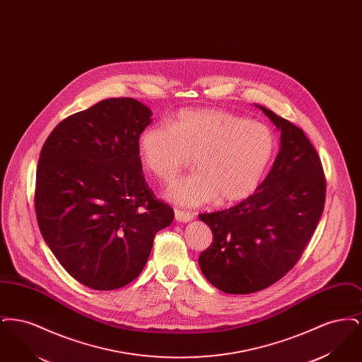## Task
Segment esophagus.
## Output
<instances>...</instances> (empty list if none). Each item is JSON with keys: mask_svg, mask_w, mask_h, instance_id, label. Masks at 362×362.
I'll use <instances>...</instances> for the list:
<instances>
[{"mask_svg": "<svg viewBox=\"0 0 362 362\" xmlns=\"http://www.w3.org/2000/svg\"><path fill=\"white\" fill-rule=\"evenodd\" d=\"M175 218L179 223H189L194 218V214L189 211H183V210H175Z\"/></svg>", "mask_w": 362, "mask_h": 362, "instance_id": "34e87169", "label": "esophagus"}]
</instances>
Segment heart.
<instances>
[{
  "instance_id": "heart-1",
  "label": "heart",
  "mask_w": 362,
  "mask_h": 362,
  "mask_svg": "<svg viewBox=\"0 0 362 362\" xmlns=\"http://www.w3.org/2000/svg\"><path fill=\"white\" fill-rule=\"evenodd\" d=\"M276 151V134L269 126L216 108L183 110L170 127L151 126L139 138L142 163L164 182L173 180L194 157L198 173L167 189V197L182 206L214 199L230 205L248 198Z\"/></svg>"
}]
</instances>
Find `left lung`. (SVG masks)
Wrapping results in <instances>:
<instances>
[{"instance_id":"1","label":"left lung","mask_w":362,"mask_h":362,"mask_svg":"<svg viewBox=\"0 0 362 362\" xmlns=\"http://www.w3.org/2000/svg\"><path fill=\"white\" fill-rule=\"evenodd\" d=\"M257 107L281 132L273 168L240 204L199 214L213 232L199 267L213 286L229 294L259 292L285 276L301 258L326 201L322 161L305 133Z\"/></svg>"}]
</instances>
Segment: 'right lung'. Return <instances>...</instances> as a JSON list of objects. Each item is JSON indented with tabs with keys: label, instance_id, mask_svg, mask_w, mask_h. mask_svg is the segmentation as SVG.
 <instances>
[{
	"label": "right lung",
	"instance_id": "obj_1",
	"mask_svg": "<svg viewBox=\"0 0 362 362\" xmlns=\"http://www.w3.org/2000/svg\"><path fill=\"white\" fill-rule=\"evenodd\" d=\"M152 111L132 98L105 99L57 124L37 163L35 210L42 236L70 276L114 291L144 270L173 207L149 189L139 136Z\"/></svg>",
	"mask_w": 362,
	"mask_h": 362
}]
</instances>
